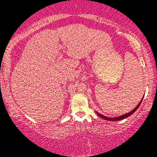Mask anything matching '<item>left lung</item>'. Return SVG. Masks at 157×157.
<instances>
[{
    "instance_id": "obj_1",
    "label": "left lung",
    "mask_w": 157,
    "mask_h": 157,
    "mask_svg": "<svg viewBox=\"0 0 157 157\" xmlns=\"http://www.w3.org/2000/svg\"><path fill=\"white\" fill-rule=\"evenodd\" d=\"M143 98H144V95H143V98L141 99V100L140 101V102L139 103V104H138V105L136 106V107H135V108L134 109L132 110L131 111H129V113H125V114H123V115H121V116H120L114 117V118H109V117H107V116H103V115H101L100 113H98V112H96V113L98 114V116H100L101 118H104L105 120H107V121H118L123 120V119L127 118V117H129V116H130L131 115H132V114L134 113L135 112V111H136L138 109V108L139 107V106L140 105V104H141V102H142V100H143Z\"/></svg>"
}]
</instances>
